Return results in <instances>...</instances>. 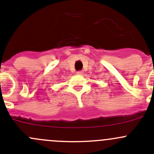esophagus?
Listing matches in <instances>:
<instances>
[{
    "label": "esophagus",
    "instance_id": "obj_1",
    "mask_svg": "<svg viewBox=\"0 0 154 154\" xmlns=\"http://www.w3.org/2000/svg\"><path fill=\"white\" fill-rule=\"evenodd\" d=\"M77 74H78V75H82V74H83V71H77Z\"/></svg>",
    "mask_w": 154,
    "mask_h": 154
}]
</instances>
